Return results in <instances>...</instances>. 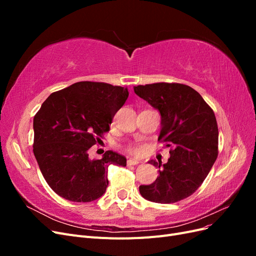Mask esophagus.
<instances>
[{"label": "esophagus", "instance_id": "esophagus-1", "mask_svg": "<svg viewBox=\"0 0 256 256\" xmlns=\"http://www.w3.org/2000/svg\"><path fill=\"white\" fill-rule=\"evenodd\" d=\"M138 164V161L136 159H128L127 160V164L128 166H136Z\"/></svg>", "mask_w": 256, "mask_h": 256}]
</instances>
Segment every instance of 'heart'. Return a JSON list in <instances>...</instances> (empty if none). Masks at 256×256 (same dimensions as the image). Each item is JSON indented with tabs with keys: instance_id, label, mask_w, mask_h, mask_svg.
Returning a JSON list of instances; mask_svg holds the SVG:
<instances>
[{
	"instance_id": "obj_1",
	"label": "heart",
	"mask_w": 256,
	"mask_h": 256,
	"mask_svg": "<svg viewBox=\"0 0 256 256\" xmlns=\"http://www.w3.org/2000/svg\"><path fill=\"white\" fill-rule=\"evenodd\" d=\"M144 145L140 144V143H129L126 146V150L130 154H136V156H138V154H141L144 152Z\"/></svg>"
}]
</instances>
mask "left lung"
Returning a JSON list of instances; mask_svg holds the SVG:
<instances>
[{
  "label": "left lung",
  "instance_id": "8db88e82",
  "mask_svg": "<svg viewBox=\"0 0 256 256\" xmlns=\"http://www.w3.org/2000/svg\"><path fill=\"white\" fill-rule=\"evenodd\" d=\"M134 92L161 114L158 141L170 150L166 164L150 160L159 176L140 186L141 196L154 203L170 204L187 198L203 184L218 157L219 131L212 109L188 85L152 83L134 86Z\"/></svg>",
  "mask_w": 256,
  "mask_h": 256
}]
</instances>
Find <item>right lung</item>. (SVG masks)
Returning <instances> with one entry per match:
<instances>
[{
	"instance_id": "1",
	"label": "right lung",
	"mask_w": 256,
	"mask_h": 256,
	"mask_svg": "<svg viewBox=\"0 0 256 256\" xmlns=\"http://www.w3.org/2000/svg\"><path fill=\"white\" fill-rule=\"evenodd\" d=\"M128 90L104 82H76L54 92L34 116L33 152L50 188L72 202H92L109 184L110 164L126 166V158L106 150L90 159L88 150L110 130Z\"/></svg>"
}]
</instances>
